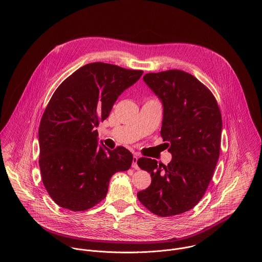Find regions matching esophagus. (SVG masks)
<instances>
[{"label": "esophagus", "mask_w": 262, "mask_h": 262, "mask_svg": "<svg viewBox=\"0 0 262 262\" xmlns=\"http://www.w3.org/2000/svg\"><path fill=\"white\" fill-rule=\"evenodd\" d=\"M138 159H139V157H138V155H134V157H133V164H132V166L134 167V168H136V169H138L139 168V165H138Z\"/></svg>", "instance_id": "34e87169"}]
</instances>
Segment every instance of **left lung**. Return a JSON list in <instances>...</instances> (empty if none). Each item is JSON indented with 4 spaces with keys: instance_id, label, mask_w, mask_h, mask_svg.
Instances as JSON below:
<instances>
[{
    "instance_id": "8db88e82",
    "label": "left lung",
    "mask_w": 262,
    "mask_h": 262,
    "mask_svg": "<svg viewBox=\"0 0 262 262\" xmlns=\"http://www.w3.org/2000/svg\"><path fill=\"white\" fill-rule=\"evenodd\" d=\"M143 79L162 102L160 135L172 158L167 165L138 160L150 172L151 184L137 196L153 214L175 216L195 207L212 180L220 154L221 112L211 91L189 73L168 70Z\"/></svg>"
}]
</instances>
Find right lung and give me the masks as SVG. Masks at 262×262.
I'll return each instance as SVG.
<instances>
[{"label": "right lung", "instance_id": "1", "mask_svg": "<svg viewBox=\"0 0 262 262\" xmlns=\"http://www.w3.org/2000/svg\"><path fill=\"white\" fill-rule=\"evenodd\" d=\"M142 74L92 62L75 71L52 95L39 126V165L43 184L59 207L74 212L93 208L106 198L114 173L130 167L133 154L124 147L98 146L96 127Z\"/></svg>", "mask_w": 262, "mask_h": 262}]
</instances>
